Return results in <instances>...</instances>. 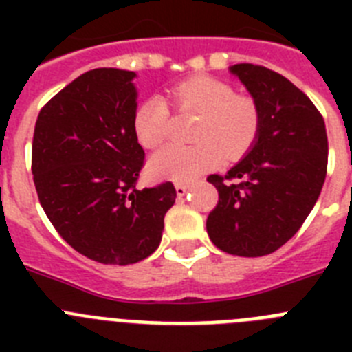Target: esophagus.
I'll return each mask as SVG.
<instances>
[{
  "instance_id": "1",
  "label": "esophagus",
  "mask_w": 352,
  "mask_h": 352,
  "mask_svg": "<svg viewBox=\"0 0 352 352\" xmlns=\"http://www.w3.org/2000/svg\"><path fill=\"white\" fill-rule=\"evenodd\" d=\"M186 192H188V185H186V183H176V194H178L179 197H183Z\"/></svg>"
}]
</instances>
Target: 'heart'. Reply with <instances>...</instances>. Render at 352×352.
I'll use <instances>...</instances> for the list:
<instances>
[{
	"instance_id": "heart-1",
	"label": "heart",
	"mask_w": 352,
	"mask_h": 352,
	"mask_svg": "<svg viewBox=\"0 0 352 352\" xmlns=\"http://www.w3.org/2000/svg\"><path fill=\"white\" fill-rule=\"evenodd\" d=\"M178 111L201 114L195 126L197 144H169L149 160V170L158 178L190 182L220 162L236 160L256 142L261 129L259 107L248 95H236L222 80L194 77L176 84L169 93ZM170 130V109L166 98L149 96L133 113V132L144 148L166 142Z\"/></svg>"
}]
</instances>
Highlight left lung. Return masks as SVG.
Wrapping results in <instances>:
<instances>
[{"instance_id":"1","label":"left lung","mask_w":352,"mask_h":352,"mask_svg":"<svg viewBox=\"0 0 352 352\" xmlns=\"http://www.w3.org/2000/svg\"><path fill=\"white\" fill-rule=\"evenodd\" d=\"M259 107L261 129L226 176L211 174L219 204L208 214L214 247L241 257L268 256L300 231L321 194L328 167L324 120L309 96L261 65H232Z\"/></svg>"}]
</instances>
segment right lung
<instances>
[{"label":"right lung","mask_w":352,"mask_h":352,"mask_svg":"<svg viewBox=\"0 0 352 352\" xmlns=\"http://www.w3.org/2000/svg\"><path fill=\"white\" fill-rule=\"evenodd\" d=\"M135 72L95 68L43 105L31 148L38 201L61 238L88 259L133 264L160 245L170 182L139 190L144 149L133 132Z\"/></svg>","instance_id":"add662e5"}]
</instances>
